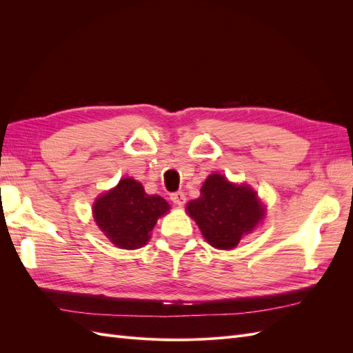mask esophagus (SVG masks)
Wrapping results in <instances>:
<instances>
[{
  "label": "esophagus",
  "instance_id": "esophagus-1",
  "mask_svg": "<svg viewBox=\"0 0 353 353\" xmlns=\"http://www.w3.org/2000/svg\"><path fill=\"white\" fill-rule=\"evenodd\" d=\"M170 200H172L176 206H184V203H185L184 191H175V193L170 194Z\"/></svg>",
  "mask_w": 353,
  "mask_h": 353
}]
</instances>
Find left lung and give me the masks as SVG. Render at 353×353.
I'll return each instance as SVG.
<instances>
[{"label":"left lung","mask_w":353,"mask_h":353,"mask_svg":"<svg viewBox=\"0 0 353 353\" xmlns=\"http://www.w3.org/2000/svg\"><path fill=\"white\" fill-rule=\"evenodd\" d=\"M187 212L208 243L222 250L236 248L263 216L261 201L252 188L231 184L219 174L208 176L200 197L188 203Z\"/></svg>","instance_id":"8db88e82"}]
</instances>
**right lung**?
Returning a JSON list of instances; mask_svg holds the SVG:
<instances>
[{"instance_id": "add662e5", "label": "right lung", "mask_w": 353, "mask_h": 353, "mask_svg": "<svg viewBox=\"0 0 353 353\" xmlns=\"http://www.w3.org/2000/svg\"><path fill=\"white\" fill-rule=\"evenodd\" d=\"M170 209L160 196L147 194L132 178H123L94 203V218L100 230L121 249H138L150 240L159 216Z\"/></svg>"}]
</instances>
